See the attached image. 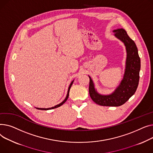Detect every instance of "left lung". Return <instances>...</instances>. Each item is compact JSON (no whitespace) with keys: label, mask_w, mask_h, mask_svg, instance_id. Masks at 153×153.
Here are the masks:
<instances>
[{"label":"left lung","mask_w":153,"mask_h":153,"mask_svg":"<svg viewBox=\"0 0 153 153\" xmlns=\"http://www.w3.org/2000/svg\"><path fill=\"white\" fill-rule=\"evenodd\" d=\"M113 32L123 43L127 52L125 72L119 85L112 93L101 94L97 92L93 79L88 75L89 95L95 103L102 106L117 107L126 102L135 93L140 79L141 62L135 43L123 28L114 30Z\"/></svg>","instance_id":"1"}]
</instances>
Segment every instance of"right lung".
Returning <instances> with one entry per match:
<instances>
[{"label": "right lung", "mask_w": 153, "mask_h": 153, "mask_svg": "<svg viewBox=\"0 0 153 153\" xmlns=\"http://www.w3.org/2000/svg\"><path fill=\"white\" fill-rule=\"evenodd\" d=\"M74 80H73L72 82H71V83H70V86H69V87H68V91H67V96H66V97L65 98V100L63 101L61 103H60V104H57V105H55L54 107H49V108H39V107H36V109H39V110H49V109H55V108H57V107H60V106H61L62 104H64L65 102H66V101L67 100V99H68V96H69V91H70V88H71V85H72V84H73V83H74Z\"/></svg>", "instance_id": "1"}]
</instances>
